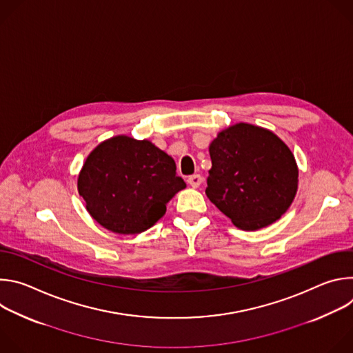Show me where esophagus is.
<instances>
[{
  "label": "esophagus",
  "mask_w": 353,
  "mask_h": 353,
  "mask_svg": "<svg viewBox=\"0 0 353 353\" xmlns=\"http://www.w3.org/2000/svg\"><path fill=\"white\" fill-rule=\"evenodd\" d=\"M188 184L192 187V188H196V187H199V184L203 183V177H201L199 174H192V176H190L188 177Z\"/></svg>",
  "instance_id": "1"
}]
</instances>
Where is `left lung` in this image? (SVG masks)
Masks as SVG:
<instances>
[{"instance_id":"8db88e82","label":"left lung","mask_w":353,"mask_h":353,"mask_svg":"<svg viewBox=\"0 0 353 353\" xmlns=\"http://www.w3.org/2000/svg\"><path fill=\"white\" fill-rule=\"evenodd\" d=\"M210 155L207 196L236 228H265L293 203L299 168L272 131L248 123L229 125L210 143Z\"/></svg>"}]
</instances>
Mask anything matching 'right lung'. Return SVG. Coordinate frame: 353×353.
Returning <instances> with one entry per match:
<instances>
[{"mask_svg": "<svg viewBox=\"0 0 353 353\" xmlns=\"http://www.w3.org/2000/svg\"><path fill=\"white\" fill-rule=\"evenodd\" d=\"M185 183L174 159L148 139L116 135L100 142L78 174V192L89 215L117 234L152 228Z\"/></svg>", "mask_w": 353, "mask_h": 353, "instance_id": "obj_1", "label": "right lung"}]
</instances>
